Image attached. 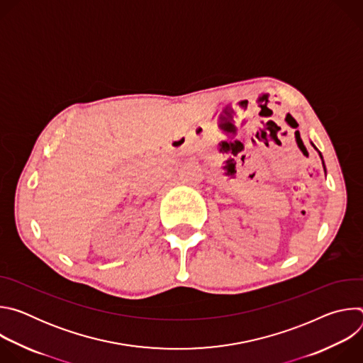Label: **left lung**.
I'll use <instances>...</instances> for the list:
<instances>
[{
  "label": "left lung",
  "mask_w": 363,
  "mask_h": 363,
  "mask_svg": "<svg viewBox=\"0 0 363 363\" xmlns=\"http://www.w3.org/2000/svg\"><path fill=\"white\" fill-rule=\"evenodd\" d=\"M320 158H322V155H320ZM323 167H325V164H323Z\"/></svg>",
  "instance_id": "left-lung-1"
}]
</instances>
